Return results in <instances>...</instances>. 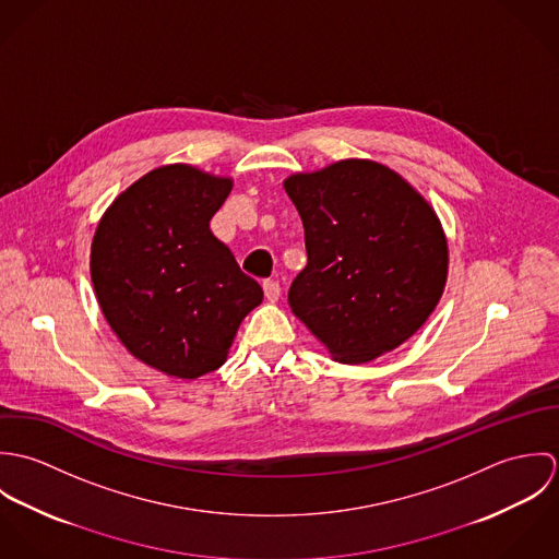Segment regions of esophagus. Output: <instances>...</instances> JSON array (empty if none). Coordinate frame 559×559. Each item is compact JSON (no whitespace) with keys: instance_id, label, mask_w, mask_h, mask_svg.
Returning a JSON list of instances; mask_svg holds the SVG:
<instances>
[{"instance_id":"34e87169","label":"esophagus","mask_w":559,"mask_h":559,"mask_svg":"<svg viewBox=\"0 0 559 559\" xmlns=\"http://www.w3.org/2000/svg\"><path fill=\"white\" fill-rule=\"evenodd\" d=\"M262 288H264V297H266L271 304L280 299V293H282V288H280V284H277L275 280H264Z\"/></svg>"}]
</instances>
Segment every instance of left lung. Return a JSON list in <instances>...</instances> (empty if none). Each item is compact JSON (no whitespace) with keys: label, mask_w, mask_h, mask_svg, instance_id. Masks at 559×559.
Returning <instances> with one entry per match:
<instances>
[{"label":"left lung","mask_w":559,"mask_h":559,"mask_svg":"<svg viewBox=\"0 0 559 559\" xmlns=\"http://www.w3.org/2000/svg\"><path fill=\"white\" fill-rule=\"evenodd\" d=\"M308 264L288 304L340 364L399 348L437 308L448 280V240L430 204L394 169L346 159L293 174Z\"/></svg>","instance_id":"1"}]
</instances>
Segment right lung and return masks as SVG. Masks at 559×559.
I'll return each instance as SVG.
<instances>
[{"label":"right lung","instance_id":"right-lung-1","mask_svg":"<svg viewBox=\"0 0 559 559\" xmlns=\"http://www.w3.org/2000/svg\"><path fill=\"white\" fill-rule=\"evenodd\" d=\"M233 180L163 165L122 191L100 217L90 275L103 317L146 366L198 379L224 366L262 288L240 271L209 222Z\"/></svg>","mask_w":559,"mask_h":559}]
</instances>
